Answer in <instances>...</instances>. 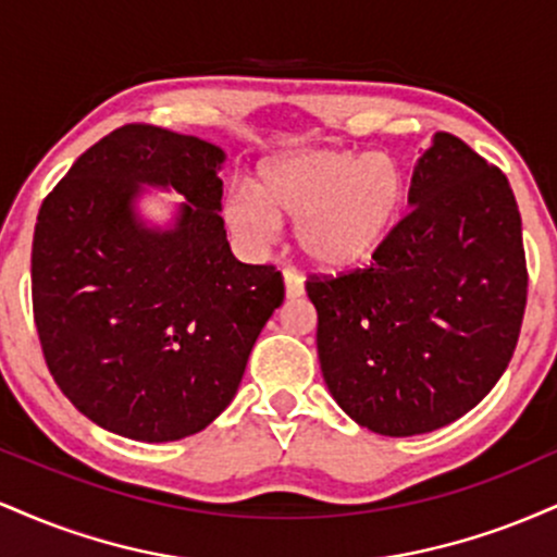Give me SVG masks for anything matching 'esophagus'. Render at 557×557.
<instances>
[{"label": "esophagus", "mask_w": 557, "mask_h": 557, "mask_svg": "<svg viewBox=\"0 0 557 557\" xmlns=\"http://www.w3.org/2000/svg\"><path fill=\"white\" fill-rule=\"evenodd\" d=\"M285 280V296L287 298H300L304 296V277L296 270H285L283 272Z\"/></svg>", "instance_id": "obj_1"}]
</instances>
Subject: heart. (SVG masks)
<instances>
[{"label":"heart","mask_w":557,"mask_h":557,"mask_svg":"<svg viewBox=\"0 0 557 557\" xmlns=\"http://www.w3.org/2000/svg\"><path fill=\"white\" fill-rule=\"evenodd\" d=\"M406 181L389 157L311 149L261 164L257 185L230 196L227 225L248 246H267L283 220H296V243L322 270L361 264L398 225Z\"/></svg>","instance_id":"heart-1"}]
</instances>
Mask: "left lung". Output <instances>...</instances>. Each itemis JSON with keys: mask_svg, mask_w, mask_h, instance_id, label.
<instances>
[{"mask_svg": "<svg viewBox=\"0 0 557 557\" xmlns=\"http://www.w3.org/2000/svg\"><path fill=\"white\" fill-rule=\"evenodd\" d=\"M408 207L367 270L306 283L332 398L387 437L440 430L495 387L529 285L508 177L461 138L434 133Z\"/></svg>", "mask_w": 557, "mask_h": 557, "instance_id": "8db88e82", "label": "left lung"}]
</instances>
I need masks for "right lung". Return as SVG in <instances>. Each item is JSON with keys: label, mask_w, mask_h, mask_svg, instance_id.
<instances>
[{"label": "right lung", "mask_w": 557, "mask_h": 557, "mask_svg": "<svg viewBox=\"0 0 557 557\" xmlns=\"http://www.w3.org/2000/svg\"><path fill=\"white\" fill-rule=\"evenodd\" d=\"M225 151L157 125L112 131L44 198L30 253L44 359L75 408L123 437L201 432L238 393L283 304V274L233 257ZM146 187L184 196L170 226L137 212Z\"/></svg>", "instance_id": "obj_1"}]
</instances>
